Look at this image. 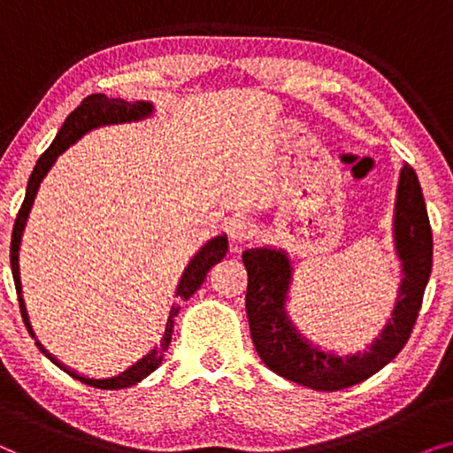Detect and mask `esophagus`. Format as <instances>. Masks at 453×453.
<instances>
[{
    "label": "esophagus",
    "mask_w": 453,
    "mask_h": 453,
    "mask_svg": "<svg viewBox=\"0 0 453 453\" xmlns=\"http://www.w3.org/2000/svg\"><path fill=\"white\" fill-rule=\"evenodd\" d=\"M226 231L228 237H231L234 243H247V241L256 237L257 226L253 225V220L247 219V216H233V219L228 220Z\"/></svg>",
    "instance_id": "34e87169"
}]
</instances>
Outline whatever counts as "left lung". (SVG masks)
Segmentation results:
<instances>
[{"mask_svg":"<svg viewBox=\"0 0 453 453\" xmlns=\"http://www.w3.org/2000/svg\"><path fill=\"white\" fill-rule=\"evenodd\" d=\"M394 250L402 280L392 318L363 352L321 349L301 334L287 311L293 264L280 247L262 245L243 251L247 270L245 309L251 340L265 367L299 386L334 392L357 386L394 361L411 338L431 276L433 233L423 189L411 165L400 171L394 208Z\"/></svg>","mask_w":453,"mask_h":453,"instance_id":"left-lung-1","label":"left lung"}]
</instances>
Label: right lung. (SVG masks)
I'll return each instance as SVG.
<instances>
[{
    "instance_id": "right-lung-1",
    "label": "right lung",
    "mask_w": 453,
    "mask_h": 453,
    "mask_svg": "<svg viewBox=\"0 0 453 453\" xmlns=\"http://www.w3.org/2000/svg\"><path fill=\"white\" fill-rule=\"evenodd\" d=\"M152 113H154V107H152V103H148V101L127 103V101H121V98H109L104 95L86 96L84 101L65 117L64 126H61L58 135H55L53 144L41 154L39 160H36L35 171L30 173V179L27 185V196H24L20 212H18V216H16L14 231H12V245H10V264H12V276H14V284H16L18 303H20L24 324H27V330L30 332V336L33 338H35V332H33V326H30V321H28L27 305H24V299H22L18 253H20L24 226H27L28 214H30V210H33L36 191H39L42 179H45L47 173L51 171V166L55 165V160H58L59 154H64L67 148H70L72 144H76L82 135L92 132V129L104 127V126H119V123L142 121V119H148ZM226 250H228V239H226V234L222 233V234H216V237L206 241V243H203L200 250L196 251V256L189 259L188 268L183 270V274H181V278H179V284L175 288V296L179 303L188 301L189 296L202 287L208 270L226 256ZM177 311H179V305H173L169 319H166L165 334H163V338H160V344L154 346L150 352H146L140 361L129 365V367L126 371H121V373H117L113 377H101V380H96V377L80 375L78 371H73L67 367V365L59 363L58 358H55L51 352H49L45 346L39 342V340L36 338L35 340H36V346H39V350L42 352V355H45L53 365H58L61 371H65L67 375H72L73 380L82 381V383H86V386L98 388V389H123V388H132V386H135V383H140L144 377L150 375L160 363H163L165 350L169 349V344H171L173 327H175L173 315H177Z\"/></svg>"
}]
</instances>
